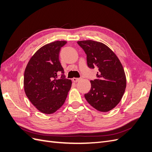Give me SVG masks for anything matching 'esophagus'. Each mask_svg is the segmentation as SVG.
Returning <instances> with one entry per match:
<instances>
[{
	"label": "esophagus",
	"instance_id": "esophagus-1",
	"mask_svg": "<svg viewBox=\"0 0 152 152\" xmlns=\"http://www.w3.org/2000/svg\"><path fill=\"white\" fill-rule=\"evenodd\" d=\"M72 80L74 82H79V80H80V78H73Z\"/></svg>",
	"mask_w": 152,
	"mask_h": 152
}]
</instances>
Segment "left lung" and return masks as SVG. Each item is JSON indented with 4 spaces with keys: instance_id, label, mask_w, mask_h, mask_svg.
Segmentation results:
<instances>
[{
    "instance_id": "left-lung-1",
    "label": "left lung",
    "mask_w": 152,
    "mask_h": 152,
    "mask_svg": "<svg viewBox=\"0 0 152 152\" xmlns=\"http://www.w3.org/2000/svg\"><path fill=\"white\" fill-rule=\"evenodd\" d=\"M87 55V65L97 68V79L91 80V88L84 94L87 102L99 112H107L121 102L126 87L122 63L113 50L103 43L91 40L78 41Z\"/></svg>"
}]
</instances>
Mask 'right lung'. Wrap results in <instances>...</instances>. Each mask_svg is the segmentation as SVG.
<instances>
[{
    "instance_id": "add662e5",
    "label": "right lung",
    "mask_w": 152,
    "mask_h": 152,
    "mask_svg": "<svg viewBox=\"0 0 152 152\" xmlns=\"http://www.w3.org/2000/svg\"><path fill=\"white\" fill-rule=\"evenodd\" d=\"M66 41H54L40 48L31 56L24 73V90L39 111L52 114L65 103L72 80L63 74L59 60V51Z\"/></svg>"
}]
</instances>
